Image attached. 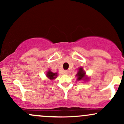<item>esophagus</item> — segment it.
Segmentation results:
<instances>
[{"instance_id": "esophagus-1", "label": "esophagus", "mask_w": 124, "mask_h": 124, "mask_svg": "<svg viewBox=\"0 0 124 124\" xmlns=\"http://www.w3.org/2000/svg\"><path fill=\"white\" fill-rule=\"evenodd\" d=\"M68 72H69V71H68V70H65V71H63V73H64L65 74H68Z\"/></svg>"}]
</instances>
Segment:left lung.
<instances>
[{
  "label": "left lung",
  "mask_w": 124,
  "mask_h": 124,
  "mask_svg": "<svg viewBox=\"0 0 124 124\" xmlns=\"http://www.w3.org/2000/svg\"><path fill=\"white\" fill-rule=\"evenodd\" d=\"M78 71L77 74H76V76L77 77V80L79 81V80H87V78L85 76V74L86 72H85L84 70H83V68L82 67H80V68H78Z\"/></svg>",
  "instance_id": "8db88e82"
}]
</instances>
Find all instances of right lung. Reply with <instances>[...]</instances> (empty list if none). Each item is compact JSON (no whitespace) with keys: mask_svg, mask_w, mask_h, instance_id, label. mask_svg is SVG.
I'll return each mask as SVG.
<instances>
[{"mask_svg":"<svg viewBox=\"0 0 124 124\" xmlns=\"http://www.w3.org/2000/svg\"><path fill=\"white\" fill-rule=\"evenodd\" d=\"M57 76V73H54V72H52L50 70H48L47 72V74H46V76L48 77L49 79L53 80L54 79V78H56Z\"/></svg>","mask_w":124,"mask_h":124,"instance_id":"obj_1","label":"right lung"}]
</instances>
